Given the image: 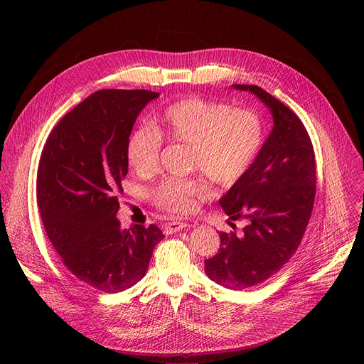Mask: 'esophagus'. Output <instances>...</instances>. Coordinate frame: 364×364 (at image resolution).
Segmentation results:
<instances>
[{
	"label": "esophagus",
	"instance_id": "obj_1",
	"mask_svg": "<svg viewBox=\"0 0 364 364\" xmlns=\"http://www.w3.org/2000/svg\"><path fill=\"white\" fill-rule=\"evenodd\" d=\"M184 228H190V225H188V223H183V222H170V223H166L164 232H166L167 235H173V233H176V232L183 230Z\"/></svg>",
	"mask_w": 364,
	"mask_h": 364
}]
</instances>
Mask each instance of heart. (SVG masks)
Wrapping results in <instances>:
<instances>
[{
	"mask_svg": "<svg viewBox=\"0 0 364 364\" xmlns=\"http://www.w3.org/2000/svg\"><path fill=\"white\" fill-rule=\"evenodd\" d=\"M154 125L138 127L127 141L128 164L139 176L157 171L163 135H167L190 146L191 171L204 174L219 187H230L250 170L265 141V127L257 114L200 96L170 103ZM209 193L200 177L167 178L152 191V200L170 213L183 215Z\"/></svg>",
	"mask_w": 364,
	"mask_h": 364,
	"instance_id": "heart-1",
	"label": "heart"
}]
</instances>
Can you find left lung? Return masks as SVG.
Segmentation results:
<instances>
[{
  "instance_id": "8db88e82",
  "label": "left lung",
  "mask_w": 364,
  "mask_h": 364,
  "mask_svg": "<svg viewBox=\"0 0 364 364\" xmlns=\"http://www.w3.org/2000/svg\"><path fill=\"white\" fill-rule=\"evenodd\" d=\"M259 97L274 127L250 170L219 200L228 223L243 219L236 233L220 232L219 252L204 261L210 279L246 289L277 274L295 253L308 226L316 197V155L301 119L255 85H232Z\"/></svg>"
}]
</instances>
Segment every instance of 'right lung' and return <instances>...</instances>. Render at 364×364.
Wrapping results in <instances>:
<instances>
[{"label": "right lung", "instance_id": "1", "mask_svg": "<svg viewBox=\"0 0 364 364\" xmlns=\"http://www.w3.org/2000/svg\"><path fill=\"white\" fill-rule=\"evenodd\" d=\"M159 96L144 89L97 90L62 118L41 152L37 201L47 236L66 268L103 292L141 281L164 237L155 225L121 229L117 218L128 136Z\"/></svg>", "mask_w": 364, "mask_h": 364}]
</instances>
